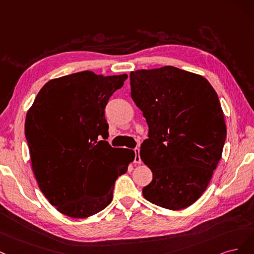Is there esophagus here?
Returning a JSON list of instances; mask_svg holds the SVG:
<instances>
[{
	"label": "esophagus",
	"instance_id": "obj_1",
	"mask_svg": "<svg viewBox=\"0 0 254 254\" xmlns=\"http://www.w3.org/2000/svg\"><path fill=\"white\" fill-rule=\"evenodd\" d=\"M135 152V159H134V162L135 163H141V158H140V155H139V152H140V150H139L138 148H136L134 150Z\"/></svg>",
	"mask_w": 254,
	"mask_h": 254
}]
</instances>
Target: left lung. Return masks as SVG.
<instances>
[{
	"label": "left lung",
	"mask_w": 254,
	"mask_h": 254,
	"mask_svg": "<svg viewBox=\"0 0 254 254\" xmlns=\"http://www.w3.org/2000/svg\"><path fill=\"white\" fill-rule=\"evenodd\" d=\"M130 95L149 126L140 157L152 173L143 197L169 210L197 200L222 158L224 112L209 81L174 66L130 71Z\"/></svg>",
	"instance_id": "obj_1"
}]
</instances>
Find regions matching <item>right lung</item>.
I'll list each match as a JSON object with an SVG mask.
<instances>
[{"label": "right lung", "instance_id": "obj_1", "mask_svg": "<svg viewBox=\"0 0 254 254\" xmlns=\"http://www.w3.org/2000/svg\"><path fill=\"white\" fill-rule=\"evenodd\" d=\"M127 78L84 70L52 79L27 111L32 172L47 200L64 215L85 218L108 207L116 179L134 160V151L98 141L109 135L105 105Z\"/></svg>", "mask_w": 254, "mask_h": 254}]
</instances>
